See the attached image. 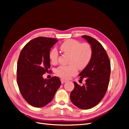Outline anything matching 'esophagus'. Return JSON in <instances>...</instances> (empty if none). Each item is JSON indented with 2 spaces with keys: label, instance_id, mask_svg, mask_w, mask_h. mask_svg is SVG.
<instances>
[{
  "label": "esophagus",
  "instance_id": "esophagus-1",
  "mask_svg": "<svg viewBox=\"0 0 129 129\" xmlns=\"http://www.w3.org/2000/svg\"><path fill=\"white\" fill-rule=\"evenodd\" d=\"M61 82L62 83H65V82H67V80H66L63 79H61Z\"/></svg>",
  "mask_w": 129,
  "mask_h": 129
}]
</instances>
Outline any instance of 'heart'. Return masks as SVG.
Listing matches in <instances>:
<instances>
[{"label":"heart","mask_w":129,"mask_h":129,"mask_svg":"<svg viewBox=\"0 0 129 129\" xmlns=\"http://www.w3.org/2000/svg\"><path fill=\"white\" fill-rule=\"evenodd\" d=\"M60 48L64 54L69 55L68 66H60L56 69L57 76L64 79H68L76 75L78 67L83 69L88 65L92 56V49L87 42L81 43L79 41L70 39L61 45ZM50 60L56 63L58 58V53L56 48L50 50L49 54Z\"/></svg>","instance_id":"heart-1"}]
</instances>
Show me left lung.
Returning a JSON list of instances; mask_svg holds the SVG:
<instances>
[{
	"mask_svg": "<svg viewBox=\"0 0 129 129\" xmlns=\"http://www.w3.org/2000/svg\"><path fill=\"white\" fill-rule=\"evenodd\" d=\"M82 37L91 45L92 56L88 65L79 74L80 81L85 79V83L81 86L74 82L75 87L70 97L75 106L86 110L98 104L106 93L111 66L107 53L100 42L88 36Z\"/></svg>",
	"mask_w": 129,
	"mask_h": 129,
	"instance_id": "left-lung-1",
	"label": "left lung"
}]
</instances>
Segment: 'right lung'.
I'll list each match as a JSON object with an SVG mask.
<instances>
[{"mask_svg":"<svg viewBox=\"0 0 129 129\" xmlns=\"http://www.w3.org/2000/svg\"><path fill=\"white\" fill-rule=\"evenodd\" d=\"M58 40L40 37L30 40L19 55L17 81L19 90L26 102L33 107L41 108L51 102L61 85L57 76L49 80L42 75L50 72L49 54Z\"/></svg>","mask_w":129,"mask_h":129,"instance_id":"obj_1","label":"right lung"}]
</instances>
